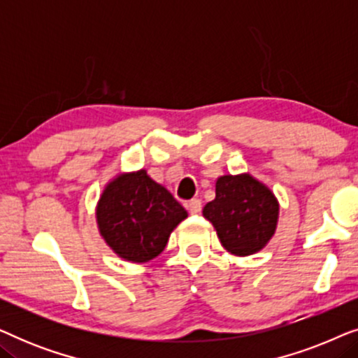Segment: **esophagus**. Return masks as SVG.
I'll return each instance as SVG.
<instances>
[{
  "instance_id": "34e87169",
  "label": "esophagus",
  "mask_w": 358,
  "mask_h": 358,
  "mask_svg": "<svg viewBox=\"0 0 358 358\" xmlns=\"http://www.w3.org/2000/svg\"><path fill=\"white\" fill-rule=\"evenodd\" d=\"M187 208H189V212L192 213V215H199L200 212H202V200L192 199V200H190V202L187 203Z\"/></svg>"
}]
</instances>
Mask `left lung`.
Wrapping results in <instances>:
<instances>
[{"label":"left lung","mask_w":358,"mask_h":358,"mask_svg":"<svg viewBox=\"0 0 358 358\" xmlns=\"http://www.w3.org/2000/svg\"><path fill=\"white\" fill-rule=\"evenodd\" d=\"M215 200L203 207L223 248L234 256H249L266 246L275 233L278 203L266 185L249 174L222 176Z\"/></svg>","instance_id":"left-lung-1"}]
</instances>
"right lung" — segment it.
<instances>
[{
  "instance_id": "obj_1",
  "label": "right lung",
  "mask_w": 358,
  "mask_h": 358,
  "mask_svg": "<svg viewBox=\"0 0 358 358\" xmlns=\"http://www.w3.org/2000/svg\"><path fill=\"white\" fill-rule=\"evenodd\" d=\"M187 218L173 194L145 169L122 174L97 203V224L106 243L130 262H148L164 251L169 234Z\"/></svg>"
}]
</instances>
